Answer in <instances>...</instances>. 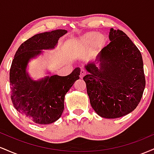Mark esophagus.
Segmentation results:
<instances>
[{"instance_id":"esophagus-1","label":"esophagus","mask_w":154,"mask_h":154,"mask_svg":"<svg viewBox=\"0 0 154 154\" xmlns=\"http://www.w3.org/2000/svg\"><path fill=\"white\" fill-rule=\"evenodd\" d=\"M86 75V72L85 71V70H83V69H81V71H80V75H79V77H80L81 79L83 77H84L85 75Z\"/></svg>"}]
</instances>
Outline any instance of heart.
<instances>
[{
	"label": "heart",
	"instance_id": "heart-1",
	"mask_svg": "<svg viewBox=\"0 0 154 154\" xmlns=\"http://www.w3.org/2000/svg\"><path fill=\"white\" fill-rule=\"evenodd\" d=\"M106 38L103 34L91 32L85 35L76 41L77 49L81 52H85L91 48V51L94 52L102 48L105 45Z\"/></svg>",
	"mask_w": 154,
	"mask_h": 154
}]
</instances>
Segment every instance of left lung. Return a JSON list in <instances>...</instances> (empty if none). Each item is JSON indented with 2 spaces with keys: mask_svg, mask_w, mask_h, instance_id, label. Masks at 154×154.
Instances as JSON below:
<instances>
[{
  "mask_svg": "<svg viewBox=\"0 0 154 154\" xmlns=\"http://www.w3.org/2000/svg\"><path fill=\"white\" fill-rule=\"evenodd\" d=\"M110 43L95 61L84 65L83 77L92 108L107 119L122 117L137 106L143 93L145 79L142 56L128 36L111 28Z\"/></svg>",
  "mask_w": 154,
  "mask_h": 154,
  "instance_id": "1",
  "label": "left lung"
}]
</instances>
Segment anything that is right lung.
Listing matches in <instances>:
<instances>
[{
  "mask_svg": "<svg viewBox=\"0 0 154 154\" xmlns=\"http://www.w3.org/2000/svg\"><path fill=\"white\" fill-rule=\"evenodd\" d=\"M66 33L65 29H56L34 35L19 46L12 61L9 77L12 103L22 116L36 124L48 125L61 117L65 95L79 78V67L64 77L48 75L38 80L26 70L30 60L43 54L44 50L54 49Z\"/></svg>",
  "mask_w": 154,
  "mask_h": 154,
  "instance_id": "add662e5",
  "label": "right lung"
}]
</instances>
